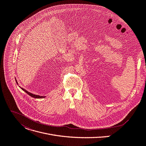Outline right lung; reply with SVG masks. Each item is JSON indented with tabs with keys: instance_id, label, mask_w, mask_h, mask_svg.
I'll return each instance as SVG.
<instances>
[{
	"instance_id": "right-lung-1",
	"label": "right lung",
	"mask_w": 146,
	"mask_h": 146,
	"mask_svg": "<svg viewBox=\"0 0 146 146\" xmlns=\"http://www.w3.org/2000/svg\"><path fill=\"white\" fill-rule=\"evenodd\" d=\"M16 82H17V81H16ZM21 88L24 91H25L27 94H29V96H30L31 97H33V98H45V97H44V96H38V95H35V94H31V93H30V92H29V91H27V90H24V88Z\"/></svg>"
}]
</instances>
